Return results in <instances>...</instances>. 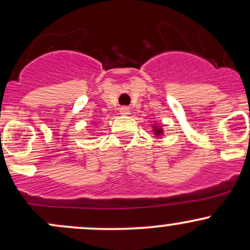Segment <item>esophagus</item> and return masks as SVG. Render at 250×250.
Returning <instances> with one entry per match:
<instances>
[{"label": "esophagus", "mask_w": 250, "mask_h": 250, "mask_svg": "<svg viewBox=\"0 0 250 250\" xmlns=\"http://www.w3.org/2000/svg\"><path fill=\"white\" fill-rule=\"evenodd\" d=\"M129 108H128V106H121V108H120V114L121 115H125H125H128V114H129Z\"/></svg>", "instance_id": "esophagus-1"}]
</instances>
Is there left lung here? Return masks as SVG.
<instances>
[{"instance_id":"left-lung-1","label":"left lung","mask_w":250,"mask_h":250,"mask_svg":"<svg viewBox=\"0 0 250 250\" xmlns=\"http://www.w3.org/2000/svg\"><path fill=\"white\" fill-rule=\"evenodd\" d=\"M153 133H154L155 138H161V136L164 135V129L161 125H159L158 123H156L155 125H153Z\"/></svg>"}]
</instances>
